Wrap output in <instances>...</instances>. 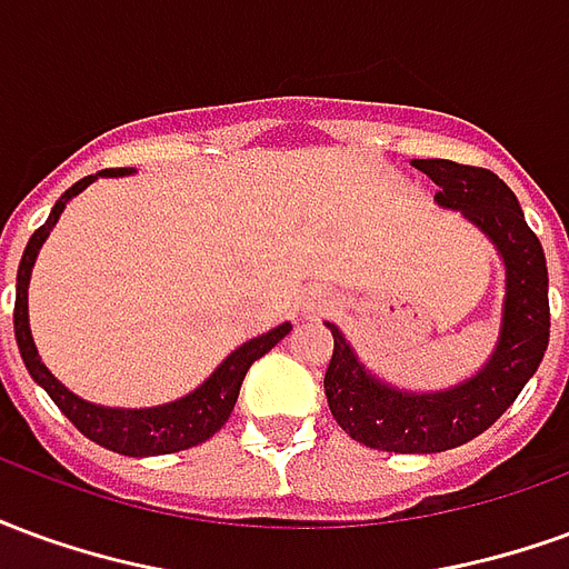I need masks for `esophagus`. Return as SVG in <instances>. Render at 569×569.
<instances>
[{"label": "esophagus", "mask_w": 569, "mask_h": 569, "mask_svg": "<svg viewBox=\"0 0 569 569\" xmlns=\"http://www.w3.org/2000/svg\"><path fill=\"white\" fill-rule=\"evenodd\" d=\"M329 308H332V301H329L326 296H310L308 305H305L308 313H322V310H329Z\"/></svg>", "instance_id": "34e87169"}]
</instances>
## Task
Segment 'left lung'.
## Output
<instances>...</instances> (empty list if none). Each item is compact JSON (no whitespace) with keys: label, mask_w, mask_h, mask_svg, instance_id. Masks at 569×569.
<instances>
[{"label":"left lung","mask_w":569,"mask_h":569,"mask_svg":"<svg viewBox=\"0 0 569 569\" xmlns=\"http://www.w3.org/2000/svg\"><path fill=\"white\" fill-rule=\"evenodd\" d=\"M411 163L439 186L441 207L463 210L500 249L506 261L500 345L472 381L445 393H399L366 375L345 335L329 322L335 353L322 383L335 420L350 439L378 451L436 453L481 436L539 369L551 326L549 271L539 237L527 228L521 203L500 176L448 158Z\"/></svg>","instance_id":"obj_1"}]
</instances>
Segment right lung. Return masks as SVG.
<instances>
[{"label":"right lung","instance_id":"1","mask_svg":"<svg viewBox=\"0 0 569 569\" xmlns=\"http://www.w3.org/2000/svg\"><path fill=\"white\" fill-rule=\"evenodd\" d=\"M106 176H121L128 170H103ZM97 176H84L76 186L69 188L63 198L57 200L54 210L48 216V222L30 237V243L23 249V259H20L18 268V296H14V338H18L20 357H23V366L30 369L32 381L42 383L44 393L54 399V406L67 415L79 432H84L88 439L103 445L109 451L124 453V457H154V453H173L186 451V448H194L200 441L212 439L219 429L224 427V420L231 418L234 411L237 393H240V383L247 378L249 366L261 359L273 345H280L286 335H289V322L277 326L268 335L261 338H252L243 347H237L231 357L224 359L219 369L212 371L210 381H203L194 390L188 393L186 399L179 402H170V406L158 408H142V411H124V408H100L84 402L79 396H72L57 381L51 371L44 369L42 359L36 353V345H32L30 335V320H27V286H30V271L36 264V256L42 249L44 237L51 234V228L60 219V212L67 207L69 198H76L79 191L91 186Z\"/></svg>","mask_w":569,"mask_h":569}]
</instances>
